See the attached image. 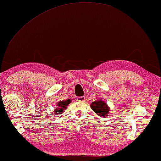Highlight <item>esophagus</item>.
<instances>
[{"instance_id": "34e87169", "label": "esophagus", "mask_w": 161, "mask_h": 161, "mask_svg": "<svg viewBox=\"0 0 161 161\" xmlns=\"http://www.w3.org/2000/svg\"><path fill=\"white\" fill-rule=\"evenodd\" d=\"M77 101L79 102H85V96H81V97H78Z\"/></svg>"}]
</instances>
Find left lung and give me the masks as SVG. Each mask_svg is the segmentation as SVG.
I'll use <instances>...</instances> for the list:
<instances>
[{
	"label": "left lung",
	"mask_w": 161,
	"mask_h": 161,
	"mask_svg": "<svg viewBox=\"0 0 161 161\" xmlns=\"http://www.w3.org/2000/svg\"><path fill=\"white\" fill-rule=\"evenodd\" d=\"M91 108L99 116L103 118H107L108 116L109 108L103 100H97L96 101L92 102L91 104Z\"/></svg>",
	"instance_id": "1"
}]
</instances>
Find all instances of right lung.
<instances>
[{
	"label": "right lung",
	"mask_w": 161,
	"mask_h": 161,
	"mask_svg": "<svg viewBox=\"0 0 161 161\" xmlns=\"http://www.w3.org/2000/svg\"><path fill=\"white\" fill-rule=\"evenodd\" d=\"M71 102L70 99H67L66 101H60L57 104V106H58V108H56V109L54 110L55 114L56 116H58V114H62L63 112V110L67 108V106H68V105Z\"/></svg>",
	"instance_id": "obj_1"
}]
</instances>
